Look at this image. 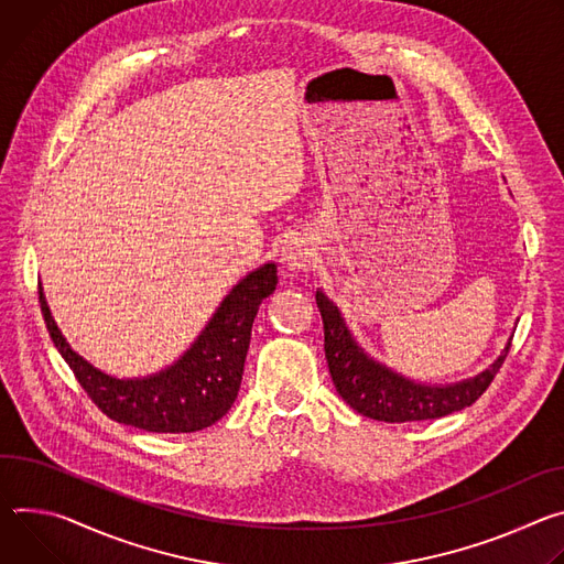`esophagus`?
<instances>
[{"label": "esophagus", "mask_w": 564, "mask_h": 564, "mask_svg": "<svg viewBox=\"0 0 564 564\" xmlns=\"http://www.w3.org/2000/svg\"><path fill=\"white\" fill-rule=\"evenodd\" d=\"M311 258H314V248L302 237H291L282 246V262L289 269H306L311 264Z\"/></svg>", "instance_id": "esophagus-1"}]
</instances>
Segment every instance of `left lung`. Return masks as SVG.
<instances>
[{"instance_id": "1", "label": "left lung", "mask_w": 564, "mask_h": 564, "mask_svg": "<svg viewBox=\"0 0 564 564\" xmlns=\"http://www.w3.org/2000/svg\"><path fill=\"white\" fill-rule=\"evenodd\" d=\"M316 302L325 325V356L336 392L358 414L377 421H427L473 405L486 392L511 349L509 338L502 354L470 379L446 386L421 383L373 358L356 340L340 308L323 289L316 291Z\"/></svg>"}]
</instances>
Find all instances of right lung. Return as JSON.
I'll return each instance as SVG.
<instances>
[{
	"label": "right lung",
	"mask_w": 564,
	"mask_h": 564,
	"mask_svg": "<svg viewBox=\"0 0 564 564\" xmlns=\"http://www.w3.org/2000/svg\"><path fill=\"white\" fill-rule=\"evenodd\" d=\"M278 286L275 262L243 275L219 302L213 318L172 365L148 377L120 379L102 371L59 332L44 289L40 304L53 345L74 369L91 401L113 421L148 432H197L217 423L235 403L250 329L258 308Z\"/></svg>",
	"instance_id": "add662e5"
}]
</instances>
